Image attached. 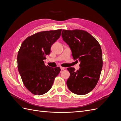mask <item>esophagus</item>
Returning <instances> with one entry per match:
<instances>
[{"instance_id": "obj_1", "label": "esophagus", "mask_w": 121, "mask_h": 121, "mask_svg": "<svg viewBox=\"0 0 121 121\" xmlns=\"http://www.w3.org/2000/svg\"><path fill=\"white\" fill-rule=\"evenodd\" d=\"M60 68L61 70H64V69H65V67H60Z\"/></svg>"}]
</instances>
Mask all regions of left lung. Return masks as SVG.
Masks as SVG:
<instances>
[{
  "label": "left lung",
  "mask_w": 121,
  "mask_h": 121,
  "mask_svg": "<svg viewBox=\"0 0 121 121\" xmlns=\"http://www.w3.org/2000/svg\"><path fill=\"white\" fill-rule=\"evenodd\" d=\"M61 36L72 50L74 59L81 61L79 70L68 68L70 76L67 81L69 89L78 95L92 91L99 79L102 68V54L99 43L83 30H63Z\"/></svg>",
  "instance_id": "1"
}]
</instances>
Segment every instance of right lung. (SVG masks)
I'll return each mask as SVG.
<instances>
[{"instance_id":"add662e5","label":"right lung","mask_w":121,"mask_h":121,"mask_svg":"<svg viewBox=\"0 0 121 121\" xmlns=\"http://www.w3.org/2000/svg\"><path fill=\"white\" fill-rule=\"evenodd\" d=\"M62 29L41 31L29 36L18 52L17 69L26 88L41 95L51 89L60 69L46 66L44 60L50 53L53 44L60 37Z\"/></svg>"}]
</instances>
